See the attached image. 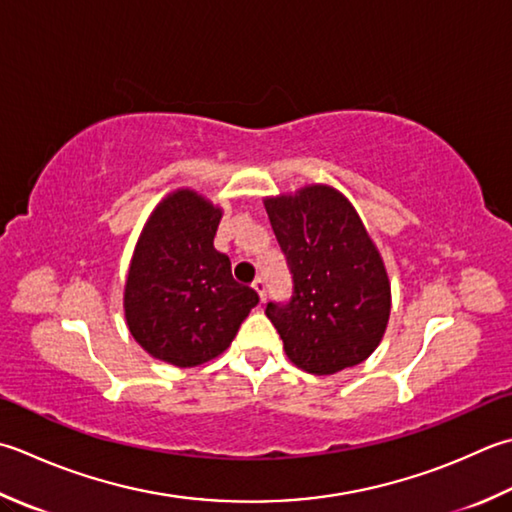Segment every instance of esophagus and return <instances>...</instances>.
<instances>
[{"label":"esophagus","instance_id":"1","mask_svg":"<svg viewBox=\"0 0 512 512\" xmlns=\"http://www.w3.org/2000/svg\"><path fill=\"white\" fill-rule=\"evenodd\" d=\"M253 288H255V293L259 295V302H264V299H266V282H264V279L257 277L253 282Z\"/></svg>","mask_w":512,"mask_h":512}]
</instances>
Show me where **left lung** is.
<instances>
[{"label": "left lung", "instance_id": "left-lung-1", "mask_svg": "<svg viewBox=\"0 0 512 512\" xmlns=\"http://www.w3.org/2000/svg\"><path fill=\"white\" fill-rule=\"evenodd\" d=\"M264 206L293 275V297L266 306L288 359L313 375L362 364L386 333L390 282L357 210L326 184Z\"/></svg>", "mask_w": 512, "mask_h": 512}]
</instances>
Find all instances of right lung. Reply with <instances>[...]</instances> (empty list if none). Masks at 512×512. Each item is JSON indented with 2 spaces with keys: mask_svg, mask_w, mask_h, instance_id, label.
<instances>
[{
  "mask_svg": "<svg viewBox=\"0 0 512 512\" xmlns=\"http://www.w3.org/2000/svg\"><path fill=\"white\" fill-rule=\"evenodd\" d=\"M219 219L222 208L179 188L157 204L137 239L124 286L126 324L166 364L190 368L222 355L259 302L213 246Z\"/></svg>",
  "mask_w": 512,
  "mask_h": 512,
  "instance_id": "1",
  "label": "right lung"
}]
</instances>
